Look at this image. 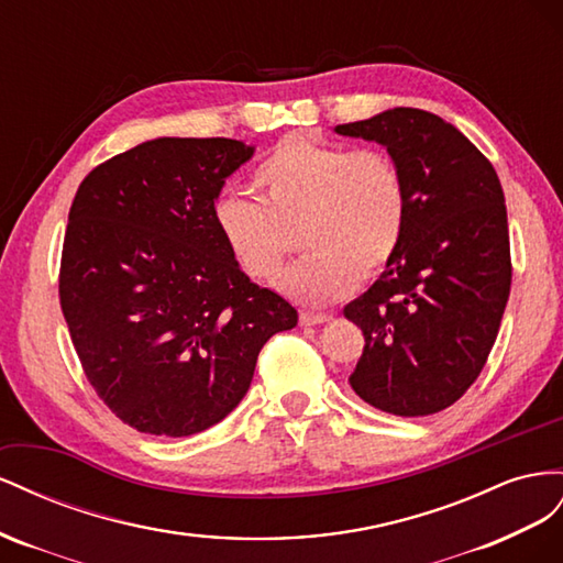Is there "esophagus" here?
Here are the masks:
<instances>
[{
	"mask_svg": "<svg viewBox=\"0 0 563 563\" xmlns=\"http://www.w3.org/2000/svg\"><path fill=\"white\" fill-rule=\"evenodd\" d=\"M332 316L330 313H311V311H303L299 316V323L303 328H313V325H323V323H330Z\"/></svg>",
	"mask_w": 563,
	"mask_h": 563,
	"instance_id": "1",
	"label": "esophagus"
}]
</instances>
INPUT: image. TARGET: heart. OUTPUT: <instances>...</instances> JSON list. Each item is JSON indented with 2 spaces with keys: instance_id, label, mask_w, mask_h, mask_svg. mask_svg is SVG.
I'll use <instances>...</instances> for the list:
<instances>
[{
  "instance_id": "1",
  "label": "heart",
  "mask_w": 563,
  "mask_h": 563,
  "mask_svg": "<svg viewBox=\"0 0 563 563\" xmlns=\"http://www.w3.org/2000/svg\"><path fill=\"white\" fill-rule=\"evenodd\" d=\"M256 200L221 198L214 229L254 283H276L301 231L309 260L283 278L303 307H330L391 264L408 223V184L382 148H344L309 136L276 143L252 174Z\"/></svg>"
}]
</instances>
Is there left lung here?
<instances>
[{"label":"left lung","mask_w":563,"mask_h":563,"mask_svg":"<svg viewBox=\"0 0 563 563\" xmlns=\"http://www.w3.org/2000/svg\"><path fill=\"white\" fill-rule=\"evenodd\" d=\"M334 130L387 146L408 184L396 256L344 307L365 336L349 382L384 412L433 415L484 371L507 307L511 256L500 179L467 136L420 108Z\"/></svg>","instance_id":"left-lung-1"}]
</instances>
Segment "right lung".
<instances>
[{
  "label": "right lung",
  "instance_id": "right-lung-1",
  "mask_svg": "<svg viewBox=\"0 0 563 563\" xmlns=\"http://www.w3.org/2000/svg\"><path fill=\"white\" fill-rule=\"evenodd\" d=\"M252 148L155 139L93 167L63 238L58 299L82 371L124 424L190 437L250 389L256 356L297 309L235 266L214 200Z\"/></svg>",
  "mask_w": 563,
  "mask_h": 563
}]
</instances>
